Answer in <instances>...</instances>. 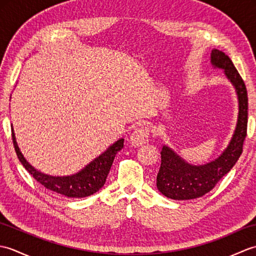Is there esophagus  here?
Wrapping results in <instances>:
<instances>
[{"label": "esophagus", "mask_w": 256, "mask_h": 256, "mask_svg": "<svg viewBox=\"0 0 256 256\" xmlns=\"http://www.w3.org/2000/svg\"><path fill=\"white\" fill-rule=\"evenodd\" d=\"M148 135L150 132L146 128H138L135 130V131L131 134L130 136V140H131V144L133 146H140L148 140Z\"/></svg>", "instance_id": "esophagus-1"}]
</instances>
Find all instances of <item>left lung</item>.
Here are the masks:
<instances>
[{"label":"left lung","instance_id":"obj_1","mask_svg":"<svg viewBox=\"0 0 256 256\" xmlns=\"http://www.w3.org/2000/svg\"><path fill=\"white\" fill-rule=\"evenodd\" d=\"M211 64L224 69L226 77L234 86L238 101V114L236 131L228 148L222 154L204 165H192L182 160L172 148H162V164L157 174V189L167 198L189 200L202 197L209 192L226 174L236 165L243 152V143L248 128V92L246 86L232 60L221 50L211 52Z\"/></svg>","mask_w":256,"mask_h":256}]
</instances>
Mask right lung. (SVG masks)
Segmentation results:
<instances>
[{"mask_svg": "<svg viewBox=\"0 0 256 256\" xmlns=\"http://www.w3.org/2000/svg\"><path fill=\"white\" fill-rule=\"evenodd\" d=\"M10 128H12V138L16 155H18L22 165L25 167V170L45 188L69 198L88 197V196L94 194L98 190H100L103 187V184H106L114 157H116L118 150L123 148L124 145V138H120L106 152H103L101 155L92 160L90 164L86 165L80 172L74 174V175L50 176L37 170L26 160L20 150L18 142H16L13 125Z\"/></svg>", "mask_w": 256, "mask_h": 256, "instance_id": "add662e5", "label": "right lung"}]
</instances>
